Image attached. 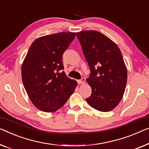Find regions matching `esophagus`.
Listing matches in <instances>:
<instances>
[{
    "label": "esophagus",
    "instance_id": "1",
    "mask_svg": "<svg viewBox=\"0 0 149 149\" xmlns=\"http://www.w3.org/2000/svg\"><path fill=\"white\" fill-rule=\"evenodd\" d=\"M77 82H78L79 84H83L84 82H85V78H84V77H82L81 79H79Z\"/></svg>",
    "mask_w": 149,
    "mask_h": 149
}]
</instances>
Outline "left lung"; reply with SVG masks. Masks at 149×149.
Listing matches in <instances>:
<instances>
[{
  "mask_svg": "<svg viewBox=\"0 0 149 149\" xmlns=\"http://www.w3.org/2000/svg\"><path fill=\"white\" fill-rule=\"evenodd\" d=\"M87 61L90 75L86 81L92 94L89 105L101 112H109L123 98L127 81V69L123 55L114 41L97 31L76 33Z\"/></svg>",
  "mask_w": 149,
  "mask_h": 149,
  "instance_id": "1",
  "label": "left lung"
}]
</instances>
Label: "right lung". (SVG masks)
I'll use <instances>...</instances> for the list:
<instances>
[{
	"mask_svg": "<svg viewBox=\"0 0 149 149\" xmlns=\"http://www.w3.org/2000/svg\"><path fill=\"white\" fill-rule=\"evenodd\" d=\"M75 36V33L62 32L39 37L28 51L22 64V81L31 101L40 110L57 111L77 86L61 72L62 56Z\"/></svg>",
	"mask_w": 149,
	"mask_h": 149,
	"instance_id": "obj_1",
	"label": "right lung"
}]
</instances>
